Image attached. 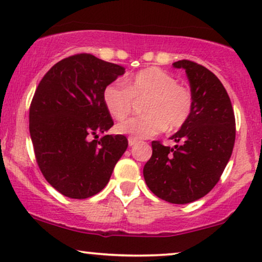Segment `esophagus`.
I'll list each match as a JSON object with an SVG mask.
<instances>
[{"mask_svg": "<svg viewBox=\"0 0 262 262\" xmlns=\"http://www.w3.org/2000/svg\"><path fill=\"white\" fill-rule=\"evenodd\" d=\"M137 143H138L137 139H135V138H132V137L128 138V145H130V146H134V145L137 144Z\"/></svg>", "mask_w": 262, "mask_h": 262, "instance_id": "34e87169", "label": "esophagus"}]
</instances>
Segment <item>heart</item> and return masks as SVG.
Listing matches in <instances>:
<instances>
[{
  "label": "heart",
  "instance_id": "1",
  "mask_svg": "<svg viewBox=\"0 0 262 262\" xmlns=\"http://www.w3.org/2000/svg\"><path fill=\"white\" fill-rule=\"evenodd\" d=\"M146 116L131 118L116 126L120 135L135 139L152 137L164 128L177 130L186 124L193 108V96L187 87L178 84L177 78L160 68H146L132 77L114 81L102 92V101L114 119L130 114L134 99H145Z\"/></svg>",
  "mask_w": 262,
  "mask_h": 262
}]
</instances>
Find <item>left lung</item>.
Masks as SVG:
<instances>
[{
    "label": "left lung",
    "instance_id": "left-lung-1",
    "mask_svg": "<svg viewBox=\"0 0 262 262\" xmlns=\"http://www.w3.org/2000/svg\"><path fill=\"white\" fill-rule=\"evenodd\" d=\"M189 81L193 108L170 139L174 148L151 143L152 155L143 175L150 191L171 204H188L212 189L235 144V114L224 85L213 73L192 60L173 63Z\"/></svg>",
    "mask_w": 262,
    "mask_h": 262
}]
</instances>
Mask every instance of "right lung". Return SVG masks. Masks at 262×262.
Masks as SVG:
<instances>
[{"label":"right lung","mask_w":262,"mask_h":262,"mask_svg":"<svg viewBox=\"0 0 262 262\" xmlns=\"http://www.w3.org/2000/svg\"><path fill=\"white\" fill-rule=\"evenodd\" d=\"M125 68L89 53L56 63L41 78L30 107V134L46 181L63 195L85 199L108 184L127 149L123 135H104L113 126L102 92Z\"/></svg>","instance_id":"add662e5"}]
</instances>
